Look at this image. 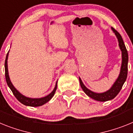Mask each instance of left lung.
Segmentation results:
<instances>
[{
    "label": "left lung",
    "mask_w": 133,
    "mask_h": 133,
    "mask_svg": "<svg viewBox=\"0 0 133 133\" xmlns=\"http://www.w3.org/2000/svg\"><path fill=\"white\" fill-rule=\"evenodd\" d=\"M111 29L112 30L113 33H115L116 38H117L118 41V45H119L121 54H122V63H121V70H120V74L118 76L117 79H116L115 83L113 84L112 86L108 90L102 92V93H96V92H92V90L86 88L84 83L82 82L81 78L79 77L80 86L84 92L86 94V95L88 96L91 98L100 102H106L115 98L121 91L123 84L125 82L127 78L128 61H129V55H128L127 50L126 49L124 41L122 40V37L119 34V33L116 31V30L112 27Z\"/></svg>",
    "instance_id": "1"
}]
</instances>
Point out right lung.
<instances>
[{
  "instance_id": "obj_1",
  "label": "right lung",
  "mask_w": 133,
  "mask_h": 133,
  "mask_svg": "<svg viewBox=\"0 0 133 133\" xmlns=\"http://www.w3.org/2000/svg\"><path fill=\"white\" fill-rule=\"evenodd\" d=\"M8 57H9V52H8L6 57L5 59V63H4V68H5V78L7 85L10 89L11 90L12 92L13 93L14 96L16 97V98L21 103L25 105V106H29V107H40L42 105L45 104L47 103V102H49L51 99L52 98V97L54 96L55 94V92L57 89V81L56 82L55 86L53 91L51 92L50 94H48L47 96L45 97H42V98H29V97H26L25 96L23 95L21 93L18 92L15 87L13 86V84L11 82L10 78H9V70H8V63H7V60Z\"/></svg>"
}]
</instances>
